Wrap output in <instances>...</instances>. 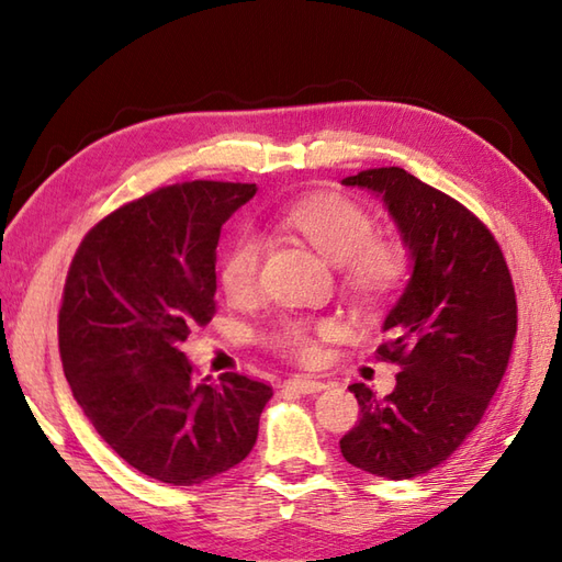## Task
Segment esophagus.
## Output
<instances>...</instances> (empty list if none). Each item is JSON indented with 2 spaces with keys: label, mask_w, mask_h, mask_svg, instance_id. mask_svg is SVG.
<instances>
[{
  "label": "esophagus",
  "mask_w": 562,
  "mask_h": 562,
  "mask_svg": "<svg viewBox=\"0 0 562 562\" xmlns=\"http://www.w3.org/2000/svg\"><path fill=\"white\" fill-rule=\"evenodd\" d=\"M288 389H294L304 393V396H308V393H321L326 389V384L321 379H314V376H294L288 381Z\"/></svg>",
  "instance_id": "esophagus-1"
}]
</instances>
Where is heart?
Instances as JSON below:
<instances>
[{
  "mask_svg": "<svg viewBox=\"0 0 562 562\" xmlns=\"http://www.w3.org/2000/svg\"><path fill=\"white\" fill-rule=\"evenodd\" d=\"M280 224L300 234L333 266H340L345 290L355 300L376 302L396 290L403 280V250L396 244L374 238V220L350 198L333 193L300 198L280 210ZM262 260V236L246 232L234 238L220 266L222 290L232 302H248L258 292ZM330 330V324L288 318L272 333V340L296 360H314L316 338Z\"/></svg>",
  "mask_w": 562,
  "mask_h": 562,
  "instance_id": "b5f03b06",
  "label": "heart"
}]
</instances>
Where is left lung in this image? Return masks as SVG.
Listing matches in <instances>:
<instances>
[{
    "label": "left lung",
    "mask_w": 562,
    "mask_h": 562,
    "mask_svg": "<svg viewBox=\"0 0 562 562\" xmlns=\"http://www.w3.org/2000/svg\"><path fill=\"white\" fill-rule=\"evenodd\" d=\"M381 198L411 258V278L381 330V360L401 364L379 398L350 391L360 423L340 439L348 463L379 479L423 475L457 451L503 381L517 336V300L493 234L461 202L398 166L342 178Z\"/></svg>",
    "instance_id": "8db88e82"
}]
</instances>
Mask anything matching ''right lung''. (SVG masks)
Returning <instances> with one entry per match:
<instances>
[{"label": "right lung", "instance_id": "obj_1", "mask_svg": "<svg viewBox=\"0 0 562 562\" xmlns=\"http://www.w3.org/2000/svg\"><path fill=\"white\" fill-rule=\"evenodd\" d=\"M256 190L220 181L154 190L93 226L69 266L65 376L105 445L154 481L198 485L256 445L272 389L234 372L210 384L181 350L217 312L222 224Z\"/></svg>", "mask_w": 562, "mask_h": 562}]
</instances>
